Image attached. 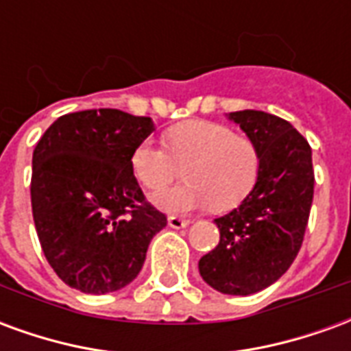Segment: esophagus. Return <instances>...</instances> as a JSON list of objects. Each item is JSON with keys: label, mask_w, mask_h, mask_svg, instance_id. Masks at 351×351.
Here are the masks:
<instances>
[{"label": "esophagus", "mask_w": 351, "mask_h": 351, "mask_svg": "<svg viewBox=\"0 0 351 351\" xmlns=\"http://www.w3.org/2000/svg\"><path fill=\"white\" fill-rule=\"evenodd\" d=\"M169 226L173 229H180L190 226V220L188 218H180V216H169Z\"/></svg>", "instance_id": "esophagus-1"}]
</instances>
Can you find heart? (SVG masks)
<instances>
[{
  "label": "heart",
  "mask_w": 351,
  "mask_h": 351,
  "mask_svg": "<svg viewBox=\"0 0 351 351\" xmlns=\"http://www.w3.org/2000/svg\"><path fill=\"white\" fill-rule=\"evenodd\" d=\"M167 146L143 141L131 154L133 173L148 190L158 191L175 180L188 165V182L154 195L167 213H188L213 205L226 213L243 203L256 188L261 154L252 138L237 135L223 123L186 120L165 133Z\"/></svg>",
  "instance_id": "b5f03b06"
}]
</instances>
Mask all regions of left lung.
Listing matches in <instances>:
<instances>
[{
    "label": "left lung",
    "mask_w": 351,
    "mask_h": 351,
    "mask_svg": "<svg viewBox=\"0 0 351 351\" xmlns=\"http://www.w3.org/2000/svg\"><path fill=\"white\" fill-rule=\"evenodd\" d=\"M229 118L256 143L261 171L241 206L214 220L220 243L199 259V272L221 293L250 295L276 282L301 250L314 197L312 150L284 118L263 110Z\"/></svg>",
    "instance_id": "left-lung-1"
}]
</instances>
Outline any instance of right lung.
<instances>
[{
    "label": "right lung",
    "mask_w": 351,
    "mask_h": 351,
    "mask_svg": "<svg viewBox=\"0 0 351 351\" xmlns=\"http://www.w3.org/2000/svg\"><path fill=\"white\" fill-rule=\"evenodd\" d=\"M152 131L148 116L92 108L60 116L35 146L29 191L43 254L82 293L128 286L167 226L131 167L135 146Z\"/></svg>",
    "instance_id": "obj_1"
}]
</instances>
